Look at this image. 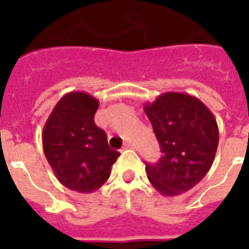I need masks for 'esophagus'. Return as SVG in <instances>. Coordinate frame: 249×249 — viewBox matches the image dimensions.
<instances>
[{
    "instance_id": "34e87169",
    "label": "esophagus",
    "mask_w": 249,
    "mask_h": 249,
    "mask_svg": "<svg viewBox=\"0 0 249 249\" xmlns=\"http://www.w3.org/2000/svg\"><path fill=\"white\" fill-rule=\"evenodd\" d=\"M128 148H134V144L133 143H125L123 146V150H128Z\"/></svg>"
}]
</instances>
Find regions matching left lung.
Wrapping results in <instances>:
<instances>
[{
    "label": "left lung",
    "mask_w": 249,
    "mask_h": 249,
    "mask_svg": "<svg viewBox=\"0 0 249 249\" xmlns=\"http://www.w3.org/2000/svg\"><path fill=\"white\" fill-rule=\"evenodd\" d=\"M144 112L163 152L159 163L146 164L148 181L164 196L181 195L212 166L220 140L216 119L200 99L177 91L144 103Z\"/></svg>",
    "instance_id": "1"
}]
</instances>
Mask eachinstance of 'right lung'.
Here are the masks:
<instances>
[{"instance_id":"obj_1","label":"right lung","mask_w":249,"mask_h":249,"mask_svg":"<svg viewBox=\"0 0 249 249\" xmlns=\"http://www.w3.org/2000/svg\"><path fill=\"white\" fill-rule=\"evenodd\" d=\"M97 98L85 91L64 94L42 130V147L56 179L67 189L94 193L109 177L119 152L94 123Z\"/></svg>"}]
</instances>
